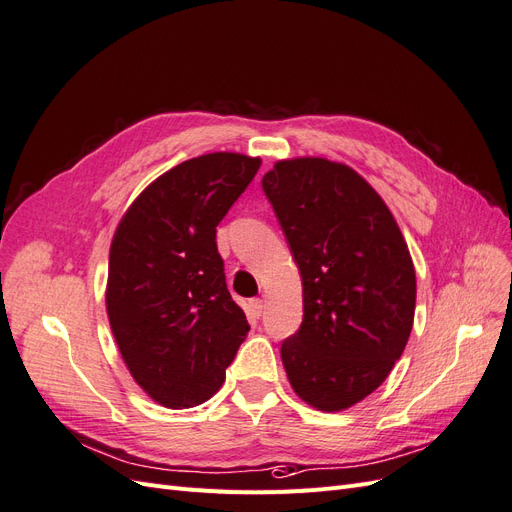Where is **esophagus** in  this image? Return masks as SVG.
Returning <instances> with one entry per match:
<instances>
[{
    "mask_svg": "<svg viewBox=\"0 0 512 512\" xmlns=\"http://www.w3.org/2000/svg\"><path fill=\"white\" fill-rule=\"evenodd\" d=\"M263 308H266V304H263V300L255 298V300H251V302H249V315H251L253 319H259V317H261V312H263Z\"/></svg>",
    "mask_w": 512,
    "mask_h": 512,
    "instance_id": "1",
    "label": "esophagus"
}]
</instances>
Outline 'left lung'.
Here are the masks:
<instances>
[{
	"mask_svg": "<svg viewBox=\"0 0 512 512\" xmlns=\"http://www.w3.org/2000/svg\"><path fill=\"white\" fill-rule=\"evenodd\" d=\"M261 185L302 276L304 321L280 346L289 383L312 408H351L383 385L408 342V244L383 197L344 163L283 159Z\"/></svg>",
	"mask_w": 512,
	"mask_h": 512,
	"instance_id": "8db88e82",
	"label": "left lung"
}]
</instances>
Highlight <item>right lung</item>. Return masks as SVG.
<instances>
[{
  "label": "right lung",
  "mask_w": 512,
  "mask_h": 512,
  "mask_svg": "<svg viewBox=\"0 0 512 512\" xmlns=\"http://www.w3.org/2000/svg\"><path fill=\"white\" fill-rule=\"evenodd\" d=\"M259 166L240 153L178 163L136 197L114 232L112 336L134 381L166 408L212 398L249 332L225 285L217 225Z\"/></svg>",
  "instance_id": "obj_1"
}]
</instances>
